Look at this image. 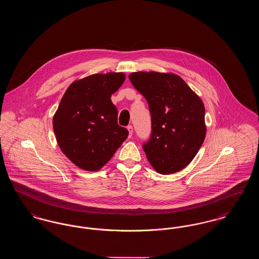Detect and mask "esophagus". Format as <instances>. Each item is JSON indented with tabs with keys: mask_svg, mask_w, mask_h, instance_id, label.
I'll return each mask as SVG.
<instances>
[{
	"mask_svg": "<svg viewBox=\"0 0 259 259\" xmlns=\"http://www.w3.org/2000/svg\"><path fill=\"white\" fill-rule=\"evenodd\" d=\"M127 129H128V131H129V137L131 138L132 134H133V127H132V125L127 126Z\"/></svg>",
	"mask_w": 259,
	"mask_h": 259,
	"instance_id": "1",
	"label": "esophagus"
}]
</instances>
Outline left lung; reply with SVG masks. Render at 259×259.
Listing matches in <instances>:
<instances>
[{"mask_svg":"<svg viewBox=\"0 0 259 259\" xmlns=\"http://www.w3.org/2000/svg\"><path fill=\"white\" fill-rule=\"evenodd\" d=\"M129 79L148 101L151 114V135L143 145L150 165L162 175L183 170L206 137L202 100L177 74L136 72Z\"/></svg>","mask_w":259,"mask_h":259,"instance_id":"8db88e82","label":"left lung"}]
</instances>
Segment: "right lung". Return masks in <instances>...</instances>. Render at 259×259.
<instances>
[{
	"label": "right lung",
	"instance_id": "right-lung-1",
	"mask_svg": "<svg viewBox=\"0 0 259 259\" xmlns=\"http://www.w3.org/2000/svg\"><path fill=\"white\" fill-rule=\"evenodd\" d=\"M124 80L123 73L91 74L74 81L62 97L53 130L63 153L82 170H100L128 137L111 100Z\"/></svg>",
	"mask_w": 259,
	"mask_h": 259
}]
</instances>
